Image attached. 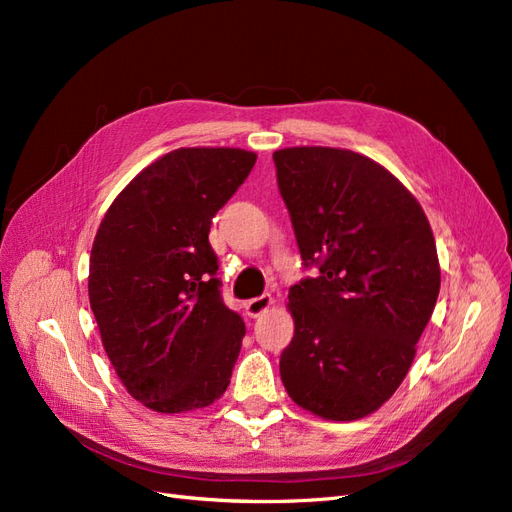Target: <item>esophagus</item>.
<instances>
[{
    "instance_id": "1",
    "label": "esophagus",
    "mask_w": 512,
    "mask_h": 512,
    "mask_svg": "<svg viewBox=\"0 0 512 512\" xmlns=\"http://www.w3.org/2000/svg\"><path fill=\"white\" fill-rule=\"evenodd\" d=\"M271 303H273L271 294H260V297H254V299H250V301L245 303V312H247V316L256 318V316H260L262 312H265V309H267Z\"/></svg>"
}]
</instances>
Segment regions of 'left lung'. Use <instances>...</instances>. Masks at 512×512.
<instances>
[{
    "label": "left lung",
    "mask_w": 512,
    "mask_h": 512,
    "mask_svg": "<svg viewBox=\"0 0 512 512\" xmlns=\"http://www.w3.org/2000/svg\"><path fill=\"white\" fill-rule=\"evenodd\" d=\"M273 162L303 267L316 269L288 292L282 382L301 408L356 421L414 361L440 292L436 241L416 198L361 153L290 147Z\"/></svg>",
    "instance_id": "1"
}]
</instances>
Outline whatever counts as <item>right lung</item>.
Here are the masks:
<instances>
[{
  "mask_svg": "<svg viewBox=\"0 0 512 512\" xmlns=\"http://www.w3.org/2000/svg\"><path fill=\"white\" fill-rule=\"evenodd\" d=\"M256 153L175 149L108 207L89 258V303L128 393L175 414L230 384L245 324L226 307L211 220L250 175Z\"/></svg>",
  "mask_w": 512,
  "mask_h": 512,
  "instance_id": "add662e5",
  "label": "right lung"
}]
</instances>
